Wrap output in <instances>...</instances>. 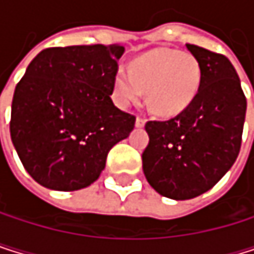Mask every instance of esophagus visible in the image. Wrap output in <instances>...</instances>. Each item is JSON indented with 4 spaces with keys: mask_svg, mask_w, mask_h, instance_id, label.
I'll return each mask as SVG.
<instances>
[{
    "mask_svg": "<svg viewBox=\"0 0 254 254\" xmlns=\"http://www.w3.org/2000/svg\"><path fill=\"white\" fill-rule=\"evenodd\" d=\"M144 123H146L144 117H140V116H138V117L135 119V126H137V128H143Z\"/></svg>",
    "mask_w": 254,
    "mask_h": 254,
    "instance_id": "34e87169",
    "label": "esophagus"
}]
</instances>
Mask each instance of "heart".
<instances>
[{
	"mask_svg": "<svg viewBox=\"0 0 254 254\" xmlns=\"http://www.w3.org/2000/svg\"><path fill=\"white\" fill-rule=\"evenodd\" d=\"M201 85V66L195 56L169 48L148 52L132 61L131 68H119L114 96L119 105L129 106L148 90L149 110L172 117L188 110Z\"/></svg>",
	"mask_w": 254,
	"mask_h": 254,
	"instance_id": "1",
	"label": "heart"
}]
</instances>
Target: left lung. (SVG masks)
Returning a JSON list of instances; mask_svg holds the SVG:
<instances>
[{"label": "left lung", "instance_id": "obj_1", "mask_svg": "<svg viewBox=\"0 0 254 254\" xmlns=\"http://www.w3.org/2000/svg\"><path fill=\"white\" fill-rule=\"evenodd\" d=\"M201 66V85L188 110L166 122H148L149 143L143 172L171 199H190L210 190L238 158L247 100L232 62L186 44Z\"/></svg>", "mask_w": 254, "mask_h": 254}]
</instances>
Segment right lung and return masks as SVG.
Segmentation results:
<instances>
[{
  "label": "right lung",
  "mask_w": 254,
  "mask_h": 254,
  "mask_svg": "<svg viewBox=\"0 0 254 254\" xmlns=\"http://www.w3.org/2000/svg\"><path fill=\"white\" fill-rule=\"evenodd\" d=\"M123 45L42 50L15 88L10 137L41 186L73 192L93 184L106 155L134 129L135 117L113 103Z\"/></svg>",
  "instance_id": "obj_1"
}]
</instances>
